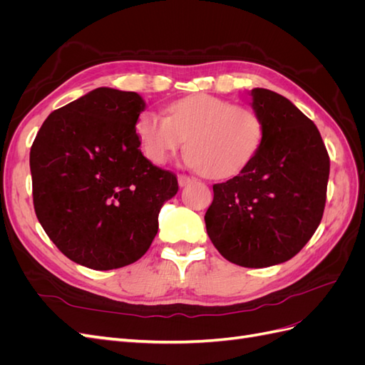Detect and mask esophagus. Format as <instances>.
Segmentation results:
<instances>
[{
    "label": "esophagus",
    "instance_id": "obj_1",
    "mask_svg": "<svg viewBox=\"0 0 365 365\" xmlns=\"http://www.w3.org/2000/svg\"><path fill=\"white\" fill-rule=\"evenodd\" d=\"M193 181H195V180L190 178V176H187V175H178V184H180V187L189 185V184H192Z\"/></svg>",
    "mask_w": 365,
    "mask_h": 365
}]
</instances>
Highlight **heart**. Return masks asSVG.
I'll use <instances>...</instances> for the list:
<instances>
[{"mask_svg":"<svg viewBox=\"0 0 365 365\" xmlns=\"http://www.w3.org/2000/svg\"><path fill=\"white\" fill-rule=\"evenodd\" d=\"M168 114L148 109L137 118L143 155L161 165L185 140V163L208 178L239 173L256 155L263 137L262 120L252 109L210 94L180 98L168 106Z\"/></svg>","mask_w":365,"mask_h":365,"instance_id":"1","label":"heart"}]
</instances>
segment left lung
I'll use <instances>...</instances> for the list:
<instances>
[{
  "label": "left lung",
  "mask_w": 365,
  "mask_h": 365,
  "mask_svg": "<svg viewBox=\"0 0 365 365\" xmlns=\"http://www.w3.org/2000/svg\"><path fill=\"white\" fill-rule=\"evenodd\" d=\"M263 125L256 155L235 178L213 185L205 227L231 263L264 268L292 259L322 222L330 160L322 135L288 98L254 88Z\"/></svg>",
  "instance_id": "left-lung-1"
}]
</instances>
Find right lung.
Instances as JSON below:
<instances>
[{
    "label": "right lung",
    "instance_id": "1",
    "mask_svg": "<svg viewBox=\"0 0 365 365\" xmlns=\"http://www.w3.org/2000/svg\"><path fill=\"white\" fill-rule=\"evenodd\" d=\"M143 97L96 88L53 111L30 149L33 204L43 231L70 260L97 271L145 254L178 180L138 149Z\"/></svg>",
    "mask_w": 365,
    "mask_h": 365
}]
</instances>
